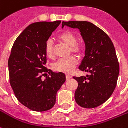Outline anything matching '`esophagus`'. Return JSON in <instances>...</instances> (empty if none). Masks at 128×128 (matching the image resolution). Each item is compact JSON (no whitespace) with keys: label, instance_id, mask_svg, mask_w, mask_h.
Masks as SVG:
<instances>
[{"label":"esophagus","instance_id":"esophagus-1","mask_svg":"<svg viewBox=\"0 0 128 128\" xmlns=\"http://www.w3.org/2000/svg\"><path fill=\"white\" fill-rule=\"evenodd\" d=\"M71 78H72V77L70 76H69V75H66V80H70Z\"/></svg>","mask_w":128,"mask_h":128}]
</instances>
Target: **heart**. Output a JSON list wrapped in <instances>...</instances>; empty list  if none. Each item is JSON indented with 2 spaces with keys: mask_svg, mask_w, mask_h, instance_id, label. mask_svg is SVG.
<instances>
[{
  "mask_svg": "<svg viewBox=\"0 0 128 128\" xmlns=\"http://www.w3.org/2000/svg\"><path fill=\"white\" fill-rule=\"evenodd\" d=\"M58 39L69 47L70 52L76 56H81L84 51V46L82 44L77 42L76 36L72 32L66 30L60 33ZM45 53L47 58H52L54 57V46L52 41L48 39L45 46ZM78 64V60L76 57L70 56L65 59H60L56 61L52 65L53 70L57 72L68 74L70 73Z\"/></svg>",
  "mask_w": 128,
  "mask_h": 128,
  "instance_id": "obj_1",
  "label": "heart"
}]
</instances>
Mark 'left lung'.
Returning a JSON list of instances; mask_svg holds the SVG:
<instances>
[{"label": "left lung", "mask_w": 128, "mask_h": 128, "mask_svg": "<svg viewBox=\"0 0 128 128\" xmlns=\"http://www.w3.org/2000/svg\"><path fill=\"white\" fill-rule=\"evenodd\" d=\"M79 29L85 44V56L79 69L91 74L73 77L78 82L75 100L84 108H95L103 104L112 95L119 75V64L114 46L108 34L90 22H62Z\"/></svg>", "instance_id": "1"}]
</instances>
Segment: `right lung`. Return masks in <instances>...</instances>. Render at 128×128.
I'll use <instances>...</instances> for the list:
<instances>
[{"label": "right lung", "instance_id": "add662e5", "mask_svg": "<svg viewBox=\"0 0 128 128\" xmlns=\"http://www.w3.org/2000/svg\"><path fill=\"white\" fill-rule=\"evenodd\" d=\"M60 24L61 20L31 24L12 48L8 60L10 84L18 100L32 111L53 108L57 92L66 81L64 73H54L46 67V43ZM47 73L49 76L42 80Z\"/></svg>", "mask_w": 128, "mask_h": 128}]
</instances>
